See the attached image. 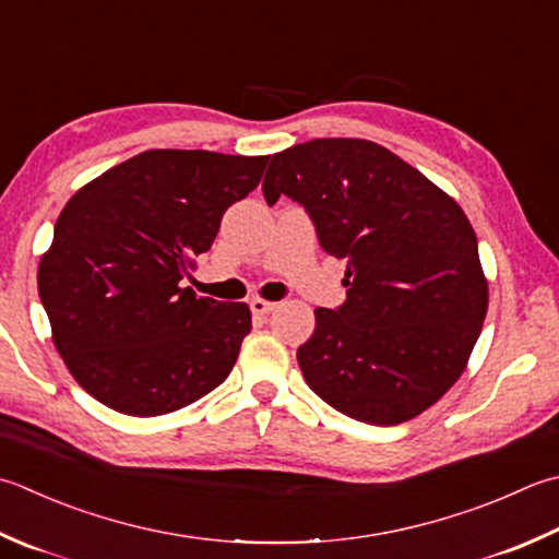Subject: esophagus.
I'll return each mask as SVG.
<instances>
[{"label": "esophagus", "mask_w": 559, "mask_h": 559, "mask_svg": "<svg viewBox=\"0 0 559 559\" xmlns=\"http://www.w3.org/2000/svg\"><path fill=\"white\" fill-rule=\"evenodd\" d=\"M249 308L254 314H269L273 308H276V302H269V300H261V298H254L249 302Z\"/></svg>", "instance_id": "1"}]
</instances>
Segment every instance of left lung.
Wrapping results in <instances>:
<instances>
[{
  "label": "left lung",
  "instance_id": "8db88e82",
  "mask_svg": "<svg viewBox=\"0 0 559 559\" xmlns=\"http://www.w3.org/2000/svg\"><path fill=\"white\" fill-rule=\"evenodd\" d=\"M264 199L305 207L346 261V300L314 310L298 348L308 385L373 426L414 419L461 378L487 314L475 229L451 195L395 152L320 138L271 157Z\"/></svg>",
  "mask_w": 559,
  "mask_h": 559
}]
</instances>
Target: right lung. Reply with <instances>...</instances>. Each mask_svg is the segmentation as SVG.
Listing matches in <instances>:
<instances>
[{
	"label": "right lung",
	"instance_id": "obj_1",
	"mask_svg": "<svg viewBox=\"0 0 559 559\" xmlns=\"http://www.w3.org/2000/svg\"><path fill=\"white\" fill-rule=\"evenodd\" d=\"M269 157L147 150L76 191L38 266L52 342L106 407L159 417L229 376L251 330L245 302L199 298L181 281Z\"/></svg>",
	"mask_w": 559,
	"mask_h": 559
}]
</instances>
